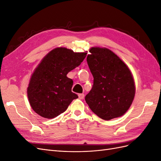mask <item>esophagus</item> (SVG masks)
I'll use <instances>...</instances> for the list:
<instances>
[{
	"label": "esophagus",
	"mask_w": 161,
	"mask_h": 161,
	"mask_svg": "<svg viewBox=\"0 0 161 161\" xmlns=\"http://www.w3.org/2000/svg\"><path fill=\"white\" fill-rule=\"evenodd\" d=\"M84 97H85V95H84L83 93H80V94H79V98L80 99H84Z\"/></svg>",
	"instance_id": "obj_1"
}]
</instances>
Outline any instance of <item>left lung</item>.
Returning a JSON list of instances; mask_svg holds the SVG:
<instances>
[{
    "mask_svg": "<svg viewBox=\"0 0 161 161\" xmlns=\"http://www.w3.org/2000/svg\"><path fill=\"white\" fill-rule=\"evenodd\" d=\"M89 52L86 61L94 80L85 96L86 103L103 119L122 116L135 96V83L129 68L108 48L92 47Z\"/></svg>",
    "mask_w": 161,
    "mask_h": 161,
    "instance_id": "1",
    "label": "left lung"
}]
</instances>
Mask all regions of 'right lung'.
Instances as JSON below:
<instances>
[{"label": "right lung", "mask_w": 161, "mask_h": 161, "mask_svg": "<svg viewBox=\"0 0 161 161\" xmlns=\"http://www.w3.org/2000/svg\"><path fill=\"white\" fill-rule=\"evenodd\" d=\"M86 54L60 47L43 58L27 87L29 102L36 114L45 118H54L78 98L72 92L73 80L66 75L80 64Z\"/></svg>", "instance_id": "obj_1"}]
</instances>
